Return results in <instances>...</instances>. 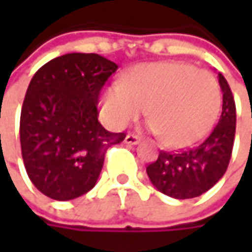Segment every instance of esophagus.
Returning <instances> with one entry per match:
<instances>
[{
	"label": "esophagus",
	"mask_w": 252,
	"mask_h": 252,
	"mask_svg": "<svg viewBox=\"0 0 252 252\" xmlns=\"http://www.w3.org/2000/svg\"><path fill=\"white\" fill-rule=\"evenodd\" d=\"M125 143H126V144H130V146H136V144L140 143V139H139L137 136H134V134H127V136L125 137Z\"/></svg>",
	"instance_id": "esophagus-1"
}]
</instances>
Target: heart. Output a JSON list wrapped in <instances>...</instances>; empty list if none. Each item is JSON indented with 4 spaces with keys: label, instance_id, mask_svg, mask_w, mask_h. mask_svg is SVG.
Returning <instances> with one entry per match:
<instances>
[{
    "label": "heart",
    "instance_id": "b5f03b06",
    "mask_svg": "<svg viewBox=\"0 0 252 252\" xmlns=\"http://www.w3.org/2000/svg\"><path fill=\"white\" fill-rule=\"evenodd\" d=\"M146 106L149 130L171 149H184L212 130L221 92L212 74L190 64L147 63L133 67L123 84H111L101 96L103 118L115 129L136 121Z\"/></svg>",
    "mask_w": 252,
    "mask_h": 252
}]
</instances>
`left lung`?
<instances>
[{
	"instance_id": "1",
	"label": "left lung",
	"mask_w": 252,
	"mask_h": 252,
	"mask_svg": "<svg viewBox=\"0 0 252 252\" xmlns=\"http://www.w3.org/2000/svg\"><path fill=\"white\" fill-rule=\"evenodd\" d=\"M223 92L219 123L206 140L178 151H160L157 161L146 168L151 184L161 193L174 199L200 196L221 178L231 158L236 134V103L226 78L218 74Z\"/></svg>"
}]
</instances>
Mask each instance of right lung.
Instances as JSON below:
<instances>
[{
    "instance_id": "right-lung-1",
    "label": "right lung",
    "mask_w": 252,
    "mask_h": 252,
    "mask_svg": "<svg viewBox=\"0 0 252 252\" xmlns=\"http://www.w3.org/2000/svg\"><path fill=\"white\" fill-rule=\"evenodd\" d=\"M118 65L95 53H68L42 65L21 112V149L32 184L54 200L91 190L105 153L125 140L98 122V96Z\"/></svg>"
}]
</instances>
